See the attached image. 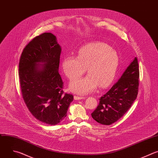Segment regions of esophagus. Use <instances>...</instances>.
I'll list each match as a JSON object with an SVG mask.
<instances>
[{"mask_svg":"<svg viewBox=\"0 0 158 158\" xmlns=\"http://www.w3.org/2000/svg\"><path fill=\"white\" fill-rule=\"evenodd\" d=\"M84 98H85V97H80V96H77V95H75V96L74 97V99H75V100H81V99H84Z\"/></svg>","mask_w":158,"mask_h":158,"instance_id":"obj_1","label":"esophagus"}]
</instances>
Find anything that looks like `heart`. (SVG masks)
Here are the masks:
<instances>
[{"instance_id":"b5f03b06","label":"heart","mask_w":158,"mask_h":158,"mask_svg":"<svg viewBox=\"0 0 158 158\" xmlns=\"http://www.w3.org/2000/svg\"><path fill=\"white\" fill-rule=\"evenodd\" d=\"M117 52L106 44L94 42L81 47L77 58L68 56L62 61V69L65 75L73 80L83 74L87 69L89 74L85 77L74 79L70 89L78 94H87L98 86L106 88L114 81L119 65Z\"/></svg>"}]
</instances>
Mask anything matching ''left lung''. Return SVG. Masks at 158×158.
Instances as JSON below:
<instances>
[{
  "mask_svg": "<svg viewBox=\"0 0 158 158\" xmlns=\"http://www.w3.org/2000/svg\"><path fill=\"white\" fill-rule=\"evenodd\" d=\"M139 70L136 57L118 81L99 100L92 118L98 123L110 125L120 119L136 100L139 88Z\"/></svg>",
  "mask_w": 158,
  "mask_h": 158,
  "instance_id": "8db88e82",
  "label": "left lung"
}]
</instances>
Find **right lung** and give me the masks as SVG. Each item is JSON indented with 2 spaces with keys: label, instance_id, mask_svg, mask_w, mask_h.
I'll list each match as a JSON object with an SVG mask.
<instances>
[{
  "label": "right lung",
  "instance_id": "add662e5",
  "mask_svg": "<svg viewBox=\"0 0 158 158\" xmlns=\"http://www.w3.org/2000/svg\"><path fill=\"white\" fill-rule=\"evenodd\" d=\"M60 53L56 37L44 33L25 46L19 61L23 101L36 119L50 125L57 124L67 116L73 100L72 94L63 90L64 82L58 72Z\"/></svg>",
  "mask_w": 158,
  "mask_h": 158
}]
</instances>
